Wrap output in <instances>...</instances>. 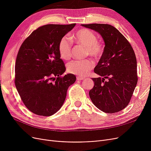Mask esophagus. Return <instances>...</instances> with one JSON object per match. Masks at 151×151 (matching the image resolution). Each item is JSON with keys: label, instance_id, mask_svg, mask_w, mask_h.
<instances>
[{"label": "esophagus", "instance_id": "esophagus-1", "mask_svg": "<svg viewBox=\"0 0 151 151\" xmlns=\"http://www.w3.org/2000/svg\"><path fill=\"white\" fill-rule=\"evenodd\" d=\"M77 81H82V80H83L84 79V77H80V76H77Z\"/></svg>", "mask_w": 151, "mask_h": 151}]
</instances>
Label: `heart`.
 Here are the masks:
<instances>
[{
	"label": "heart",
	"mask_w": 151,
	"mask_h": 151,
	"mask_svg": "<svg viewBox=\"0 0 151 151\" xmlns=\"http://www.w3.org/2000/svg\"><path fill=\"white\" fill-rule=\"evenodd\" d=\"M74 42L85 47L86 56L94 58L101 57L103 52L102 44L98 42L97 36L92 31L83 29L77 31L72 36ZM58 52L63 60H68L72 56V43L67 36H63L58 43ZM94 62L90 59L83 60H74L67 65V71L72 74L84 77L93 69Z\"/></svg>",
	"instance_id": "obj_1"
}]
</instances>
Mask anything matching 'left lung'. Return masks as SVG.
Masks as SVG:
<instances>
[{
    "instance_id": "8db88e82",
    "label": "left lung",
    "mask_w": 151,
    "mask_h": 151,
    "mask_svg": "<svg viewBox=\"0 0 151 151\" xmlns=\"http://www.w3.org/2000/svg\"><path fill=\"white\" fill-rule=\"evenodd\" d=\"M81 26L100 34L105 45L94 70L100 77L93 78L94 86L89 93L91 101L103 112L120 111L129 104L137 84L134 50L125 36L110 24Z\"/></svg>"
}]
</instances>
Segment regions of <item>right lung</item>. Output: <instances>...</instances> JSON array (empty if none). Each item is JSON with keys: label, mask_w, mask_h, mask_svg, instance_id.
I'll return each mask as SVG.
<instances>
[{"label": "right lung", "mask_w": 151, "mask_h": 151, "mask_svg": "<svg viewBox=\"0 0 151 151\" xmlns=\"http://www.w3.org/2000/svg\"><path fill=\"white\" fill-rule=\"evenodd\" d=\"M76 24H47L35 30L21 45L15 65V85L22 102L37 115L51 116L60 109L76 77L63 76L65 67L58 43Z\"/></svg>", "instance_id": "right-lung-1"}]
</instances>
